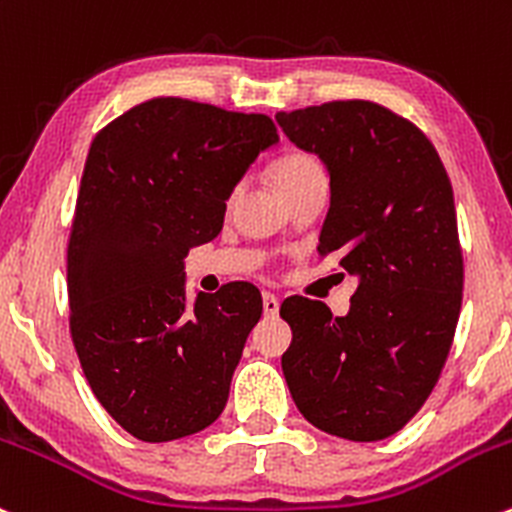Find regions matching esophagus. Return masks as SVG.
Listing matches in <instances>:
<instances>
[{"instance_id":"34e87169","label":"esophagus","mask_w":512,"mask_h":512,"mask_svg":"<svg viewBox=\"0 0 512 512\" xmlns=\"http://www.w3.org/2000/svg\"><path fill=\"white\" fill-rule=\"evenodd\" d=\"M262 309H265L267 316H277L279 314V299L274 294L265 292L262 294Z\"/></svg>"}]
</instances>
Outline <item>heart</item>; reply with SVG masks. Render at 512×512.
I'll return each instance as SVG.
<instances>
[{
    "label": "heart",
    "mask_w": 512,
    "mask_h": 512,
    "mask_svg": "<svg viewBox=\"0 0 512 512\" xmlns=\"http://www.w3.org/2000/svg\"><path fill=\"white\" fill-rule=\"evenodd\" d=\"M272 174L282 193L292 191V188H297L301 184H309V181L326 179V171L324 166H321V161L316 159L314 154L299 152V149L282 154V157L274 161Z\"/></svg>",
    "instance_id": "b5f03b06"
}]
</instances>
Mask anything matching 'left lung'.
I'll return each mask as SVG.
<instances>
[{"label":"left lung","instance_id":"obj_1","mask_svg":"<svg viewBox=\"0 0 512 512\" xmlns=\"http://www.w3.org/2000/svg\"><path fill=\"white\" fill-rule=\"evenodd\" d=\"M274 120L326 164L319 255H336L358 279L346 316L306 297L282 304L289 392L321 432L392 437L437 385L459 321L464 257L451 181L422 129L378 102H324Z\"/></svg>","mask_w":512,"mask_h":512}]
</instances>
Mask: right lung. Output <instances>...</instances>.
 Listing matches in <instances>:
<instances>
[{"instance_id":"1","label":"right lung","mask_w":512,"mask_h":512,"mask_svg":"<svg viewBox=\"0 0 512 512\" xmlns=\"http://www.w3.org/2000/svg\"><path fill=\"white\" fill-rule=\"evenodd\" d=\"M277 142L267 115L154 98L90 144L68 240L71 336L95 397L132 437H188L228 402L262 297L230 282L186 306L184 257L220 233L233 188Z\"/></svg>"}]
</instances>
